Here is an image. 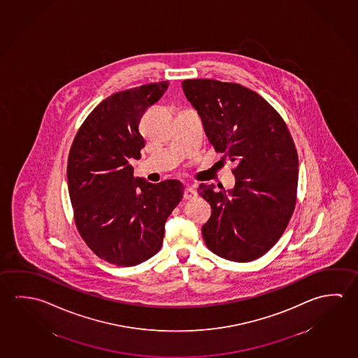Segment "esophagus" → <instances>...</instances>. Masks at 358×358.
Segmentation results:
<instances>
[{
    "label": "esophagus",
    "instance_id": "obj_1",
    "mask_svg": "<svg viewBox=\"0 0 358 358\" xmlns=\"http://www.w3.org/2000/svg\"><path fill=\"white\" fill-rule=\"evenodd\" d=\"M183 199H186V201H189V199H197V192L194 191L192 187L185 188V192H183Z\"/></svg>",
    "mask_w": 358,
    "mask_h": 358
}]
</instances>
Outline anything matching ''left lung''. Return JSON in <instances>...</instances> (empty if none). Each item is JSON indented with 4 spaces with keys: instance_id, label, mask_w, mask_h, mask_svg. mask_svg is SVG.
<instances>
[{
    "instance_id": "left-lung-1",
    "label": "left lung",
    "mask_w": 358,
    "mask_h": 358,
    "mask_svg": "<svg viewBox=\"0 0 358 358\" xmlns=\"http://www.w3.org/2000/svg\"><path fill=\"white\" fill-rule=\"evenodd\" d=\"M182 87L216 152L235 164L229 194L199 185V196L212 208L202 226L206 246L234 262L262 257L283 235L297 199L299 156L287 124L262 96L240 83L196 78Z\"/></svg>"
}]
</instances>
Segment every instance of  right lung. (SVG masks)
Here are the masks:
<instances>
[{
    "mask_svg": "<svg viewBox=\"0 0 358 358\" xmlns=\"http://www.w3.org/2000/svg\"><path fill=\"white\" fill-rule=\"evenodd\" d=\"M169 81L111 94L77 131L67 161V182L77 231L91 251L116 266H136L162 246L164 223L183 194L176 180L155 185L134 176L141 159L140 121Z\"/></svg>",
    "mask_w": 358,
    "mask_h": 358,
    "instance_id": "obj_1",
    "label": "right lung"
}]
</instances>
